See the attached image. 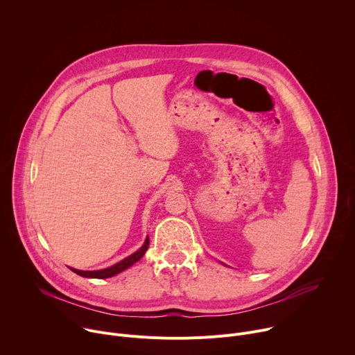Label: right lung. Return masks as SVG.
I'll return each instance as SVG.
<instances>
[{"label": "right lung", "mask_w": 355, "mask_h": 355, "mask_svg": "<svg viewBox=\"0 0 355 355\" xmlns=\"http://www.w3.org/2000/svg\"><path fill=\"white\" fill-rule=\"evenodd\" d=\"M148 243H150V240H148V236H147V239H146L144 244H143V245H141L136 252H133L132 256L126 257L125 260H122V261L116 263L115 266H112V267H110V268H105V270H98V271H80V270H74V268H70V270H71L73 272H76L77 275H81V277H85V278H98V279H104V278L114 277V275H116V274L122 272L123 270L129 268L130 266H133L136 261H139V260L144 256V252H146V250H147V247H148Z\"/></svg>", "instance_id": "add662e5"}]
</instances>
